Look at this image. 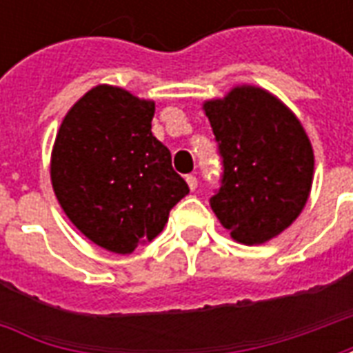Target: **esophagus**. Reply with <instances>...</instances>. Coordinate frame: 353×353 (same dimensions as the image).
<instances>
[{"label": "esophagus", "instance_id": "obj_1", "mask_svg": "<svg viewBox=\"0 0 353 353\" xmlns=\"http://www.w3.org/2000/svg\"><path fill=\"white\" fill-rule=\"evenodd\" d=\"M185 181H187V185H189V189H191V191H194V189H196V187H199V179H196V176H187L185 177Z\"/></svg>", "mask_w": 353, "mask_h": 353}]
</instances>
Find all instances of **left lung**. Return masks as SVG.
<instances>
[{"label":"left lung","mask_w":353,"mask_h":353,"mask_svg":"<svg viewBox=\"0 0 353 353\" xmlns=\"http://www.w3.org/2000/svg\"><path fill=\"white\" fill-rule=\"evenodd\" d=\"M221 185L210 199L236 242L253 245L278 236L303 212L314 174L310 139L278 98L257 87H236L204 103Z\"/></svg>","instance_id":"left-lung-1"}]
</instances>
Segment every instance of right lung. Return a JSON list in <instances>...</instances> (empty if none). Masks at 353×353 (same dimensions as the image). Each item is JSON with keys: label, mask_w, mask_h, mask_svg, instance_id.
Listing matches in <instances>:
<instances>
[{"label": "right lung", "mask_w": 353, "mask_h": 353, "mask_svg": "<svg viewBox=\"0 0 353 353\" xmlns=\"http://www.w3.org/2000/svg\"><path fill=\"white\" fill-rule=\"evenodd\" d=\"M153 101L123 88L88 90L57 134L50 179L60 206L94 244L132 253L164 229L189 185L151 132Z\"/></svg>", "instance_id": "1"}]
</instances>
